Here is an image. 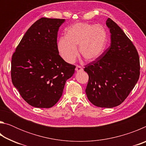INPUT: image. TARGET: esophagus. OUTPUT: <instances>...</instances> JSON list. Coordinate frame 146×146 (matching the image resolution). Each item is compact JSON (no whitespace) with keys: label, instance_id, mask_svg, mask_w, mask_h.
Segmentation results:
<instances>
[{"label":"esophagus","instance_id":"1","mask_svg":"<svg viewBox=\"0 0 146 146\" xmlns=\"http://www.w3.org/2000/svg\"><path fill=\"white\" fill-rule=\"evenodd\" d=\"M75 70L76 71H77V72H80V71H82L83 70V68L80 66H76Z\"/></svg>","mask_w":146,"mask_h":146}]
</instances>
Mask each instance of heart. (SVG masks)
I'll return each instance as SVG.
<instances>
[{
	"label": "heart",
	"mask_w": 146,
	"mask_h": 146,
	"mask_svg": "<svg viewBox=\"0 0 146 146\" xmlns=\"http://www.w3.org/2000/svg\"><path fill=\"white\" fill-rule=\"evenodd\" d=\"M108 40L106 29L100 25L77 23L69 28L66 36L58 39L59 54L68 63L75 61L79 53L86 62L95 60L104 51Z\"/></svg>",
	"instance_id": "heart-1"
}]
</instances>
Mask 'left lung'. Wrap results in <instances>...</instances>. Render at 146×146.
I'll use <instances>...</instances> for the list:
<instances>
[{
  "label": "left lung",
  "instance_id": "1",
  "mask_svg": "<svg viewBox=\"0 0 146 146\" xmlns=\"http://www.w3.org/2000/svg\"><path fill=\"white\" fill-rule=\"evenodd\" d=\"M106 25L111 45L84 70L89 75L88 100L97 107L111 108L121 104L135 86L140 76V58L131 40L113 20L108 18Z\"/></svg>",
  "mask_w": 146,
  "mask_h": 146
}]
</instances>
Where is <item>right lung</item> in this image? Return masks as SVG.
Here are the masks:
<instances>
[{
    "mask_svg": "<svg viewBox=\"0 0 146 146\" xmlns=\"http://www.w3.org/2000/svg\"><path fill=\"white\" fill-rule=\"evenodd\" d=\"M65 19L42 17L17 46L11 58L12 83L33 107L49 108L58 102L75 66L64 60L57 48V33Z\"/></svg>",
    "mask_w": 146,
    "mask_h": 146,
    "instance_id": "right-lung-1",
    "label": "right lung"
}]
</instances>
